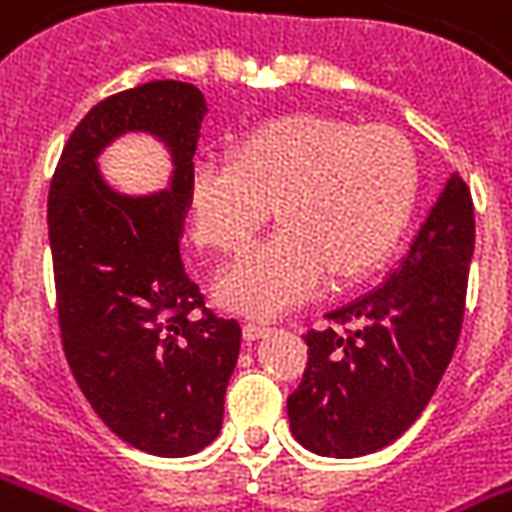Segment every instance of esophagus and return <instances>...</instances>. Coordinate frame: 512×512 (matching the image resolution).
<instances>
[{"label":"esophagus","mask_w":512,"mask_h":512,"mask_svg":"<svg viewBox=\"0 0 512 512\" xmlns=\"http://www.w3.org/2000/svg\"><path fill=\"white\" fill-rule=\"evenodd\" d=\"M266 332H268L266 324H255V321L244 324V338H246V341H257V338H263Z\"/></svg>","instance_id":"obj_1"}]
</instances>
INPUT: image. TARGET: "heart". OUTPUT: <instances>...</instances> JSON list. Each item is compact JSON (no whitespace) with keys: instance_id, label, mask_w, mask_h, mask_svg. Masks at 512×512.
Masks as SVG:
<instances>
[{"instance_id":"b5f03b06","label":"heart","mask_w":512,"mask_h":512,"mask_svg":"<svg viewBox=\"0 0 512 512\" xmlns=\"http://www.w3.org/2000/svg\"><path fill=\"white\" fill-rule=\"evenodd\" d=\"M416 157L391 127L332 116H282L260 124L232 160H199L188 177L199 246L238 255L266 230L271 241L221 274L224 307L274 318L313 299L332 274L355 282L391 255L416 205Z\"/></svg>"}]
</instances>
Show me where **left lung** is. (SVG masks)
I'll return each instance as SVG.
<instances>
[{
  "label": "left lung",
  "instance_id": "8db88e82",
  "mask_svg": "<svg viewBox=\"0 0 512 512\" xmlns=\"http://www.w3.org/2000/svg\"><path fill=\"white\" fill-rule=\"evenodd\" d=\"M471 255L474 202L452 174L388 280L305 335V377L288 396L296 441L324 457L371 455L421 416L455 355Z\"/></svg>",
  "mask_w": 512,
  "mask_h": 512
}]
</instances>
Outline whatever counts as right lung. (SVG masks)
<instances>
[{
    "mask_svg": "<svg viewBox=\"0 0 512 512\" xmlns=\"http://www.w3.org/2000/svg\"><path fill=\"white\" fill-rule=\"evenodd\" d=\"M205 110L191 82L107 96L74 127L49 185L57 324L71 374L121 441L157 457L196 455L216 441L241 349L238 321L207 310L180 257ZM124 131L170 146L169 192L127 197L101 180L95 157Z\"/></svg>",
    "mask_w": 512,
    "mask_h": 512,
    "instance_id": "add662e5",
    "label": "right lung"
}]
</instances>
